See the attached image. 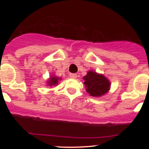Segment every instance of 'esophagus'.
Here are the masks:
<instances>
[{
	"mask_svg": "<svg viewBox=\"0 0 149 149\" xmlns=\"http://www.w3.org/2000/svg\"><path fill=\"white\" fill-rule=\"evenodd\" d=\"M69 76L71 78H76L77 77V74H76V73H70Z\"/></svg>",
	"mask_w": 149,
	"mask_h": 149,
	"instance_id": "esophagus-1",
	"label": "esophagus"
}]
</instances>
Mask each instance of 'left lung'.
Returning <instances> with one entry per match:
<instances>
[{"label": "left lung", "instance_id": "obj_1", "mask_svg": "<svg viewBox=\"0 0 149 149\" xmlns=\"http://www.w3.org/2000/svg\"><path fill=\"white\" fill-rule=\"evenodd\" d=\"M87 92L92 97H100L107 93L110 87V82L103 75L90 71L83 77Z\"/></svg>", "mask_w": 149, "mask_h": 149}]
</instances>
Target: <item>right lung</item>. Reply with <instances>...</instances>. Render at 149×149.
<instances>
[{
	"label": "right lung",
	"instance_id": "right-lung-1",
	"mask_svg": "<svg viewBox=\"0 0 149 149\" xmlns=\"http://www.w3.org/2000/svg\"><path fill=\"white\" fill-rule=\"evenodd\" d=\"M58 80H59V78H57L55 76H53L49 79L48 81V85L52 86V85H55L58 83Z\"/></svg>",
	"mask_w": 149,
	"mask_h": 149
}]
</instances>
